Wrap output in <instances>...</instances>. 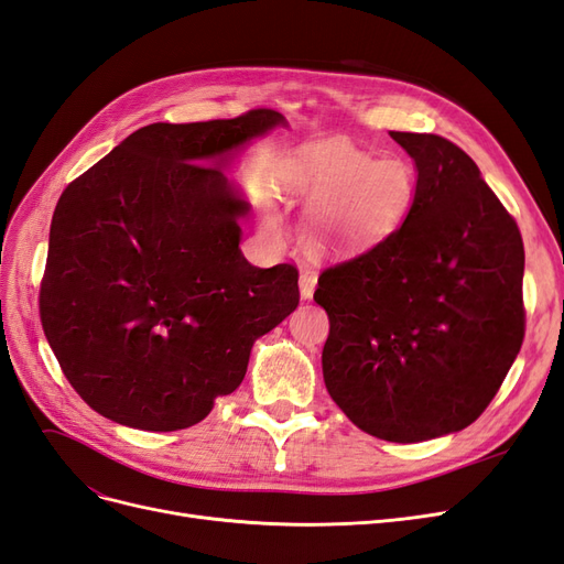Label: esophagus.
Wrapping results in <instances>:
<instances>
[{
    "label": "esophagus",
    "mask_w": 564,
    "mask_h": 564,
    "mask_svg": "<svg viewBox=\"0 0 564 564\" xmlns=\"http://www.w3.org/2000/svg\"><path fill=\"white\" fill-rule=\"evenodd\" d=\"M299 286H301V296L311 299L313 292H315V286H317V272L313 268H301Z\"/></svg>",
    "instance_id": "34e87169"
}]
</instances>
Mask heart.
<instances>
[{"label":"heart","instance_id":"obj_1","mask_svg":"<svg viewBox=\"0 0 564 564\" xmlns=\"http://www.w3.org/2000/svg\"><path fill=\"white\" fill-rule=\"evenodd\" d=\"M286 183L315 214L324 240L362 245L398 228L416 197V169L344 139L315 141L289 160Z\"/></svg>","mask_w":564,"mask_h":564}]
</instances>
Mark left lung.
<instances>
[{
	"instance_id": "left-lung-1",
	"label": "left lung",
	"mask_w": 564,
	"mask_h": 564,
	"mask_svg": "<svg viewBox=\"0 0 564 564\" xmlns=\"http://www.w3.org/2000/svg\"><path fill=\"white\" fill-rule=\"evenodd\" d=\"M416 197L381 242L329 265L324 383L357 429L388 442L464 431L497 395L524 338L516 218L452 141L390 131Z\"/></svg>"
}]
</instances>
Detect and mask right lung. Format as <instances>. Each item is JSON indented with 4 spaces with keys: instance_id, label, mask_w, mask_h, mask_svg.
<instances>
[{
    "instance_id": "obj_1",
    "label": "right lung",
    "mask_w": 564,
    "mask_h": 564,
    "mask_svg": "<svg viewBox=\"0 0 564 564\" xmlns=\"http://www.w3.org/2000/svg\"><path fill=\"white\" fill-rule=\"evenodd\" d=\"M278 110L148 124L65 187L48 232L40 317L94 412L129 429H191L242 383L253 340L299 305L292 263L240 251L249 204L228 155Z\"/></svg>"
}]
</instances>
